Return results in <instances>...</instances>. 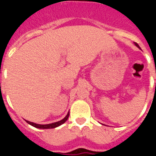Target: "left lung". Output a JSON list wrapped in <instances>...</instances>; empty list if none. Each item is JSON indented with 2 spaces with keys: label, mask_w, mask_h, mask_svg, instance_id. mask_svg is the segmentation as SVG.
<instances>
[{
  "label": "left lung",
  "mask_w": 156,
  "mask_h": 156,
  "mask_svg": "<svg viewBox=\"0 0 156 156\" xmlns=\"http://www.w3.org/2000/svg\"><path fill=\"white\" fill-rule=\"evenodd\" d=\"M134 45H135V46H136V47H137V48H140V46H139V45H138L137 43H136V42H134Z\"/></svg>",
  "instance_id": "obj_1"
}]
</instances>
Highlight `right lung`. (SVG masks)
Wrapping results in <instances>:
<instances>
[{"label": "right lung", "mask_w": 156, "mask_h": 156, "mask_svg": "<svg viewBox=\"0 0 156 156\" xmlns=\"http://www.w3.org/2000/svg\"><path fill=\"white\" fill-rule=\"evenodd\" d=\"M68 117H69V112L68 113V115H66L62 120L58 121V122H55V123H51V124H36V123H33V122H30L28 120L27 121V123H28L29 124H31L32 126L35 128H37V129H54L56 127H58L60 126L62 124H64L66 121L68 120Z\"/></svg>", "instance_id": "add662e5"}]
</instances>
